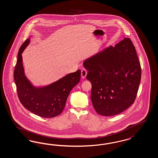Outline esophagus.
<instances>
[{
  "mask_svg": "<svg viewBox=\"0 0 158 158\" xmlns=\"http://www.w3.org/2000/svg\"><path fill=\"white\" fill-rule=\"evenodd\" d=\"M87 73H88V71H87V70L86 69H82L81 70V76L82 78H85L86 76H87Z\"/></svg>",
  "mask_w": 158,
  "mask_h": 158,
  "instance_id": "esophagus-1",
  "label": "esophagus"
}]
</instances>
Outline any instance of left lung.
Segmentation results:
<instances>
[{"label": "left lung", "mask_w": 158, "mask_h": 158, "mask_svg": "<svg viewBox=\"0 0 158 158\" xmlns=\"http://www.w3.org/2000/svg\"><path fill=\"white\" fill-rule=\"evenodd\" d=\"M92 84L91 99L96 112L105 116L126 110L135 100L141 78L136 50L130 38L84 62Z\"/></svg>", "instance_id": "obj_1"}]
</instances>
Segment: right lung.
<instances>
[{"instance_id":"1","label":"right lung","mask_w":158,"mask_h":158,"mask_svg":"<svg viewBox=\"0 0 158 158\" xmlns=\"http://www.w3.org/2000/svg\"><path fill=\"white\" fill-rule=\"evenodd\" d=\"M29 43L27 39L21 46L14 71L19 99L24 107L38 116L56 117L63 112L71 89L80 82L81 71L70 73L48 87L34 88L25 76L21 55Z\"/></svg>"}]
</instances>
